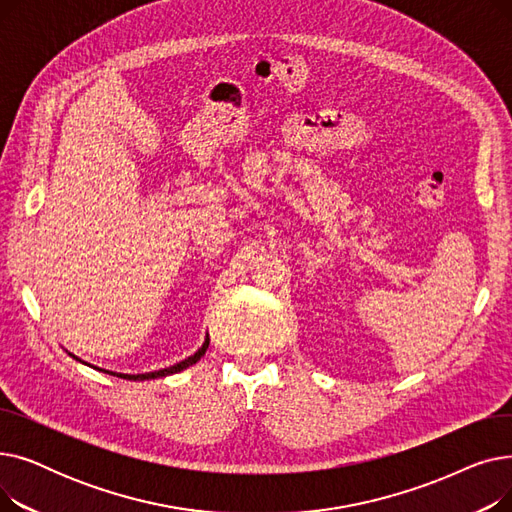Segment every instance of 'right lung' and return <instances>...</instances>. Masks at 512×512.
I'll use <instances>...</instances> for the list:
<instances>
[{"mask_svg":"<svg viewBox=\"0 0 512 512\" xmlns=\"http://www.w3.org/2000/svg\"><path fill=\"white\" fill-rule=\"evenodd\" d=\"M207 346H209V336L205 338V342H203V346L199 348V351L193 355V357H188V359H184V361H180V363H176V365H172V367H168V369H159V371H151V373H137V375H128V373H114V371H105V373H112V375H118V378H124V380H155V378H164V375H172V373H178V371H182V369H186V367H191V365H195L203 355H205V351H207Z\"/></svg>","mask_w":512,"mask_h":512,"instance_id":"right-lung-1","label":"right lung"}]
</instances>
